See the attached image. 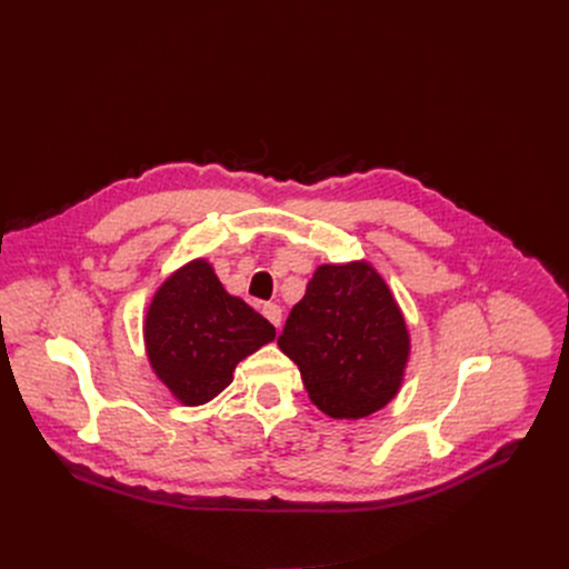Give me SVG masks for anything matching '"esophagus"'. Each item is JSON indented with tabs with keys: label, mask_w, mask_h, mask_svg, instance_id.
Masks as SVG:
<instances>
[{
	"label": "esophagus",
	"mask_w": 569,
	"mask_h": 569,
	"mask_svg": "<svg viewBox=\"0 0 569 569\" xmlns=\"http://www.w3.org/2000/svg\"><path fill=\"white\" fill-rule=\"evenodd\" d=\"M262 313H264V318H267L269 322H272L274 327L281 325L283 313H281V307H279V305H264V307H262Z\"/></svg>",
	"instance_id": "obj_1"
}]
</instances>
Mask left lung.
Here are the masks:
<instances>
[{"label": "left lung", "mask_w": 569, "mask_h": 569, "mask_svg": "<svg viewBox=\"0 0 569 569\" xmlns=\"http://www.w3.org/2000/svg\"><path fill=\"white\" fill-rule=\"evenodd\" d=\"M279 348L309 399L335 420H360L399 392L410 352L406 320L369 262L320 264L286 320Z\"/></svg>", "instance_id": "1"}]
</instances>
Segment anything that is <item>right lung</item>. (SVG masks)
I'll use <instances>...</instances> for the list:
<instances>
[{
    "mask_svg": "<svg viewBox=\"0 0 569 569\" xmlns=\"http://www.w3.org/2000/svg\"><path fill=\"white\" fill-rule=\"evenodd\" d=\"M274 337V325L228 295L204 260L177 269L144 318L149 365L184 406L212 401L234 367Z\"/></svg>",
    "mask_w": 569,
    "mask_h": 569,
    "instance_id": "1",
    "label": "right lung"
}]
</instances>
